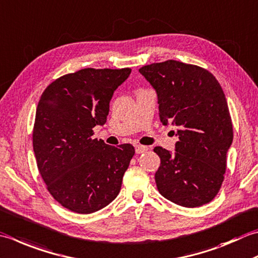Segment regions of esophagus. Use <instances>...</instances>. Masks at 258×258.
I'll list each match as a JSON object with an SVG mask.
<instances>
[{"label": "esophagus", "mask_w": 258, "mask_h": 258, "mask_svg": "<svg viewBox=\"0 0 258 258\" xmlns=\"http://www.w3.org/2000/svg\"><path fill=\"white\" fill-rule=\"evenodd\" d=\"M145 151H148V148H146V146L140 145V144H136L135 145V152H136V154H141V153L145 152Z\"/></svg>", "instance_id": "esophagus-1"}]
</instances>
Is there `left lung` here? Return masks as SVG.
Listing matches in <instances>:
<instances>
[{"label":"left lung","instance_id":"left-lung-1","mask_svg":"<svg viewBox=\"0 0 258 258\" xmlns=\"http://www.w3.org/2000/svg\"><path fill=\"white\" fill-rule=\"evenodd\" d=\"M139 72L158 95L161 122L175 126L178 136L174 153L161 146L153 150L161 159L155 172L159 192L186 208L210 203L224 181L234 136L223 88L208 70L176 60Z\"/></svg>","mask_w":258,"mask_h":258}]
</instances>
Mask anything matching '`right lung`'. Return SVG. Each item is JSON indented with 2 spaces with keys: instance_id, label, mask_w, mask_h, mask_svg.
Masks as SVG:
<instances>
[{
  "instance_id": "1",
  "label": "right lung",
  "mask_w": 258,
  "mask_h": 258,
  "mask_svg": "<svg viewBox=\"0 0 258 258\" xmlns=\"http://www.w3.org/2000/svg\"><path fill=\"white\" fill-rule=\"evenodd\" d=\"M130 68H85L55 79L39 100L32 134L39 172L54 200L77 214H92L119 194L133 145L94 139L109 102Z\"/></svg>"
}]
</instances>
